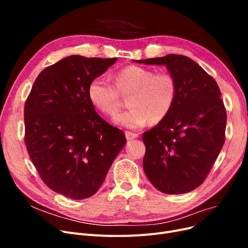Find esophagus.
Segmentation results:
<instances>
[{
	"instance_id": "esophagus-1",
	"label": "esophagus",
	"mask_w": 248,
	"mask_h": 248,
	"mask_svg": "<svg viewBox=\"0 0 248 248\" xmlns=\"http://www.w3.org/2000/svg\"><path fill=\"white\" fill-rule=\"evenodd\" d=\"M139 137L138 134L135 133H131V132H125V138L127 140H132L134 139H137Z\"/></svg>"
}]
</instances>
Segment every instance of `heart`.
<instances>
[{"mask_svg": "<svg viewBox=\"0 0 248 248\" xmlns=\"http://www.w3.org/2000/svg\"><path fill=\"white\" fill-rule=\"evenodd\" d=\"M114 86L101 77L90 81L87 94L91 103L103 114L113 115L122 106L121 95L128 97V110L116 114L117 125L138 129L149 121L159 123L171 111L177 95L174 77L167 72L155 73L137 65H129L113 76Z\"/></svg>", "mask_w": 248, "mask_h": 248, "instance_id": "heart-1", "label": "heart"}]
</instances>
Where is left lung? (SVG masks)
I'll return each instance as SVG.
<instances>
[{
  "mask_svg": "<svg viewBox=\"0 0 248 248\" xmlns=\"http://www.w3.org/2000/svg\"><path fill=\"white\" fill-rule=\"evenodd\" d=\"M135 61L165 65L177 85L171 111L142 135L145 174L163 193H188L203 183L224 145L226 109L220 89L212 76L184 55Z\"/></svg>",
  "mask_w": 248,
  "mask_h": 248,
  "instance_id": "1",
  "label": "left lung"
}]
</instances>
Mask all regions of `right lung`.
Here are the masks:
<instances>
[{
  "label": "right lung",
  "mask_w": 248,
  "mask_h": 248,
  "mask_svg": "<svg viewBox=\"0 0 248 248\" xmlns=\"http://www.w3.org/2000/svg\"><path fill=\"white\" fill-rule=\"evenodd\" d=\"M117 58L71 55L38 75L24 108L25 145L44 183L63 196L94 195L126 144L124 134L95 111L90 81Z\"/></svg>",
  "instance_id": "1"
}]
</instances>
